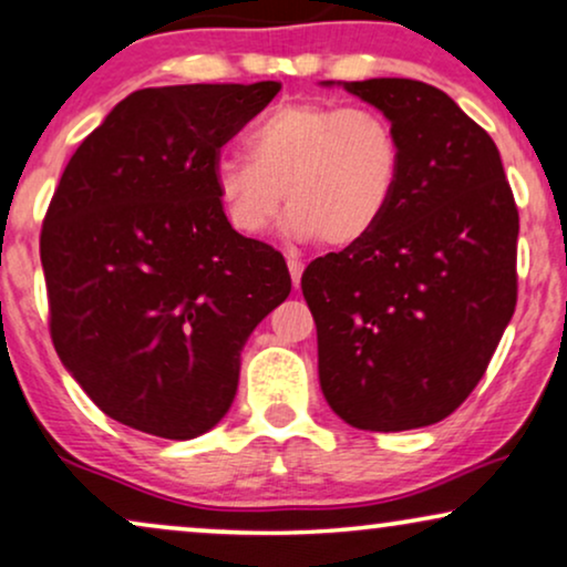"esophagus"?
I'll return each mask as SVG.
<instances>
[{"label":"esophagus","mask_w":567,"mask_h":567,"mask_svg":"<svg viewBox=\"0 0 567 567\" xmlns=\"http://www.w3.org/2000/svg\"><path fill=\"white\" fill-rule=\"evenodd\" d=\"M288 269H290L292 285H296V288H300V277H303V269H306V264L300 261V259H296V256H290V259H288Z\"/></svg>","instance_id":"esophagus-1"}]
</instances>
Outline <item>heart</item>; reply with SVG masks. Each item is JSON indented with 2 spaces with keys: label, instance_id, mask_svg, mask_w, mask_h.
I'll return each instance as SVG.
<instances>
[{
  "label": "heart",
  "instance_id": "1",
  "mask_svg": "<svg viewBox=\"0 0 567 567\" xmlns=\"http://www.w3.org/2000/svg\"><path fill=\"white\" fill-rule=\"evenodd\" d=\"M402 173L394 124L373 109L285 101L248 132V157L223 153L213 186L240 236L259 238L277 223L321 246H352L383 220Z\"/></svg>",
  "mask_w": 567,
  "mask_h": 567
}]
</instances>
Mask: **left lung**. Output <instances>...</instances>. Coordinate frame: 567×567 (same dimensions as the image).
Masks as SVG:
<instances>
[{"instance_id": "left-lung-1", "label": "left lung", "mask_w": 567, "mask_h": 567, "mask_svg": "<svg viewBox=\"0 0 567 567\" xmlns=\"http://www.w3.org/2000/svg\"><path fill=\"white\" fill-rule=\"evenodd\" d=\"M383 111L402 173L383 220L300 279L331 410L375 433L435 425L485 375L518 300V207L495 142L402 78L344 82Z\"/></svg>"}]
</instances>
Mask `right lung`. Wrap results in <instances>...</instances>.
<instances>
[{"label": "right lung", "instance_id": "add662e5", "mask_svg": "<svg viewBox=\"0 0 567 567\" xmlns=\"http://www.w3.org/2000/svg\"><path fill=\"white\" fill-rule=\"evenodd\" d=\"M282 82L145 87L66 163L41 228L49 331L121 425L186 441L238 389L240 350L290 296L285 256L233 230L213 163Z\"/></svg>", "mask_w": 567, "mask_h": 567}]
</instances>
